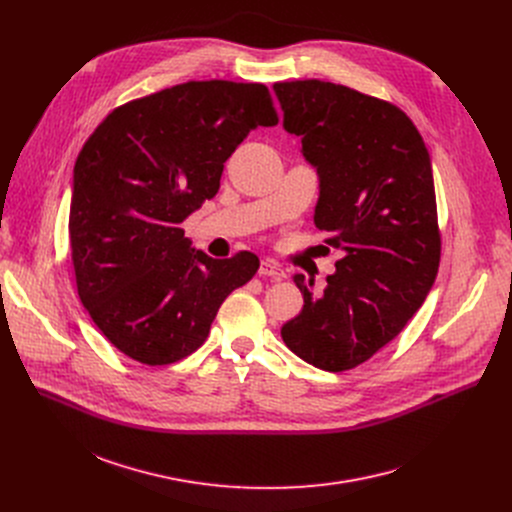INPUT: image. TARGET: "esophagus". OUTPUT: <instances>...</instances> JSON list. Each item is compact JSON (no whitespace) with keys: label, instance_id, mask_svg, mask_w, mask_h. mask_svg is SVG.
<instances>
[{"label":"esophagus","instance_id":"obj_1","mask_svg":"<svg viewBox=\"0 0 512 512\" xmlns=\"http://www.w3.org/2000/svg\"><path fill=\"white\" fill-rule=\"evenodd\" d=\"M259 275L271 277V279H275V281H281V279L285 277V271H283L277 263L265 259V261H261V265H259Z\"/></svg>","mask_w":512,"mask_h":512}]
</instances>
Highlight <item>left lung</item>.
Segmentation results:
<instances>
[{
  "instance_id": "1",
  "label": "left lung",
  "mask_w": 512,
  "mask_h": 512,
  "mask_svg": "<svg viewBox=\"0 0 512 512\" xmlns=\"http://www.w3.org/2000/svg\"><path fill=\"white\" fill-rule=\"evenodd\" d=\"M273 91L285 131L318 172L314 225L344 253L320 296L294 275L304 308L281 338L316 369L348 371L405 328L435 281L442 241L429 152L387 101L316 79Z\"/></svg>"
}]
</instances>
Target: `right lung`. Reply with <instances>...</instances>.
Returning a JSON list of instances; mask_svg holds the SVG:
<instances>
[{"label": "right lung", "instance_id": "right-lung-1", "mask_svg": "<svg viewBox=\"0 0 512 512\" xmlns=\"http://www.w3.org/2000/svg\"><path fill=\"white\" fill-rule=\"evenodd\" d=\"M259 83L190 81L111 111L72 174L70 257L83 306L129 358L158 367L198 350L233 289L259 269L212 259L180 227L221 186L249 131L277 125Z\"/></svg>", "mask_w": 512, "mask_h": 512}]
</instances>
